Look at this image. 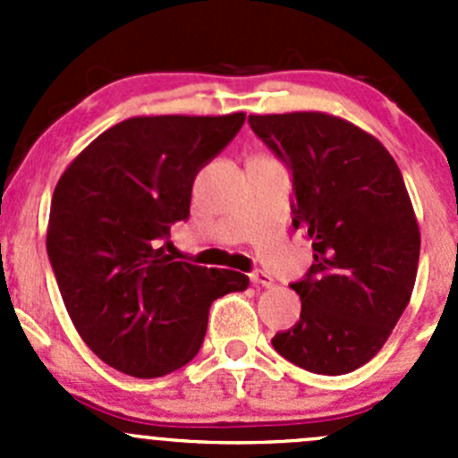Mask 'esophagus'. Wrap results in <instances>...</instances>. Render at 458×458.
I'll return each mask as SVG.
<instances>
[{"instance_id":"esophagus-1","label":"esophagus","mask_w":458,"mask_h":458,"mask_svg":"<svg viewBox=\"0 0 458 458\" xmlns=\"http://www.w3.org/2000/svg\"><path fill=\"white\" fill-rule=\"evenodd\" d=\"M250 281L255 285H263V288H270V285H272V276L267 275V272H263V270L250 272Z\"/></svg>"}]
</instances>
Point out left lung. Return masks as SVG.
I'll list each match as a JSON object with an SVG mask.
<instances>
[{
	"instance_id": "obj_1",
	"label": "left lung",
	"mask_w": 458,
	"mask_h": 458,
	"mask_svg": "<svg viewBox=\"0 0 458 458\" xmlns=\"http://www.w3.org/2000/svg\"><path fill=\"white\" fill-rule=\"evenodd\" d=\"M248 123L293 173V225L315 250L290 284L301 317L272 348L308 372L357 370L383 348L417 279L421 234L403 174L381 141L332 114H250Z\"/></svg>"
}]
</instances>
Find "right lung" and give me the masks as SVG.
I'll list each match as a JSON object with an SVG mask.
<instances>
[{
    "label": "right lung",
    "mask_w": 458,
    "mask_h": 458,
    "mask_svg": "<svg viewBox=\"0 0 458 458\" xmlns=\"http://www.w3.org/2000/svg\"><path fill=\"white\" fill-rule=\"evenodd\" d=\"M246 114L132 117L101 132L57 182L46 250L88 348L137 378L179 370L199 352L212 301L242 293V272L173 261L170 225L191 216L197 173Z\"/></svg>",
    "instance_id": "right-lung-1"
}]
</instances>
